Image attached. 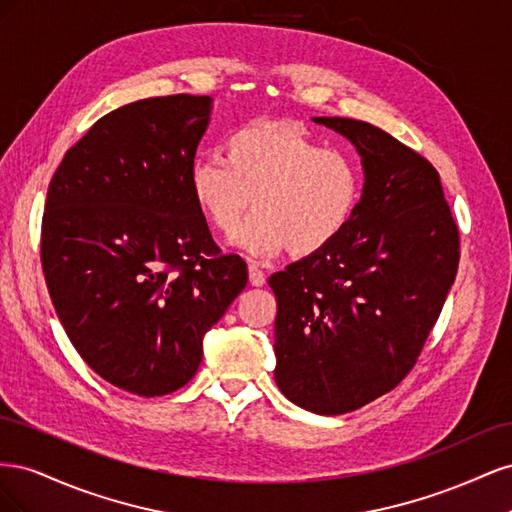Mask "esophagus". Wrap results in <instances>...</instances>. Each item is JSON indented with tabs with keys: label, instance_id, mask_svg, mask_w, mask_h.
<instances>
[{
	"label": "esophagus",
	"instance_id": "esophagus-1",
	"mask_svg": "<svg viewBox=\"0 0 512 512\" xmlns=\"http://www.w3.org/2000/svg\"><path fill=\"white\" fill-rule=\"evenodd\" d=\"M247 273H250V284H252V286H262V284H265V280H267L265 271H262V269L256 265V262H250V267H247Z\"/></svg>",
	"mask_w": 512,
	"mask_h": 512
}]
</instances>
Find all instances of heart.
<instances>
[{"label":"heart","instance_id":"heart-1","mask_svg":"<svg viewBox=\"0 0 512 512\" xmlns=\"http://www.w3.org/2000/svg\"><path fill=\"white\" fill-rule=\"evenodd\" d=\"M190 190L198 211L220 232L231 230L253 203L255 213L230 235L245 254L312 256L354 218L363 175L348 151L324 147L299 123L260 119L228 134L224 158L192 164Z\"/></svg>","mask_w":512,"mask_h":512}]
</instances>
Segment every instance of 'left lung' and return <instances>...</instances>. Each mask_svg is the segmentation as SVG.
<instances>
[{
  "instance_id": "obj_1",
  "label": "left lung",
  "mask_w": 512,
  "mask_h": 512,
  "mask_svg": "<svg viewBox=\"0 0 512 512\" xmlns=\"http://www.w3.org/2000/svg\"><path fill=\"white\" fill-rule=\"evenodd\" d=\"M356 147L359 209L331 245L273 273L275 382L316 414H346L408 376L459 265L438 170L367 121L314 117Z\"/></svg>"
}]
</instances>
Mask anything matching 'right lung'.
I'll list each match as a JSON object with an SVG mask.
<instances>
[{
    "label": "right lung",
    "mask_w": 512,
    "mask_h": 512,
    "mask_svg": "<svg viewBox=\"0 0 512 512\" xmlns=\"http://www.w3.org/2000/svg\"><path fill=\"white\" fill-rule=\"evenodd\" d=\"M209 96L147 98L98 119L49 183L40 260L72 346L141 397L188 384L203 337L247 284L190 190Z\"/></svg>",
    "instance_id": "right-lung-1"
}]
</instances>
